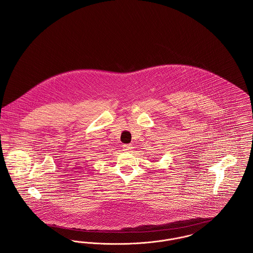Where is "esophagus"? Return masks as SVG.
<instances>
[{
	"instance_id": "esophagus-1",
	"label": "esophagus",
	"mask_w": 253,
	"mask_h": 253,
	"mask_svg": "<svg viewBox=\"0 0 253 253\" xmlns=\"http://www.w3.org/2000/svg\"><path fill=\"white\" fill-rule=\"evenodd\" d=\"M132 149H133V147L131 145H126V144L123 145V150L126 151V152H131Z\"/></svg>"
}]
</instances>
